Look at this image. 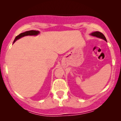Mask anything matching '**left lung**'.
<instances>
[{
  "mask_svg": "<svg viewBox=\"0 0 121 121\" xmlns=\"http://www.w3.org/2000/svg\"><path fill=\"white\" fill-rule=\"evenodd\" d=\"M90 35H91V36H93L97 37H98V38L101 39H103L105 40V41H107L106 39V37H105V36H104L101 32H98V31L93 32L91 33Z\"/></svg>",
  "mask_w": 121,
  "mask_h": 121,
  "instance_id": "8db88e82",
  "label": "left lung"
}]
</instances>
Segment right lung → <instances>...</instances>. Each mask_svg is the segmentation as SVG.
Segmentation results:
<instances>
[{"label": "right lung", "instance_id": "add662e5", "mask_svg": "<svg viewBox=\"0 0 121 121\" xmlns=\"http://www.w3.org/2000/svg\"><path fill=\"white\" fill-rule=\"evenodd\" d=\"M40 34V32L39 30H28V31H26L24 32L21 33L20 34H19V35L17 36L16 37H15L14 41H13V43H14L16 40L22 38V37L26 36H37V35Z\"/></svg>", "mask_w": 121, "mask_h": 121}]
</instances>
